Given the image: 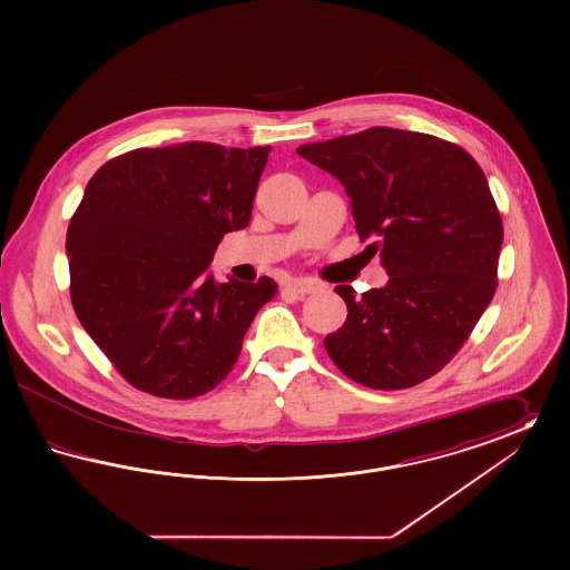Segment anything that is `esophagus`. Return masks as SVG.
<instances>
[{"mask_svg":"<svg viewBox=\"0 0 570 570\" xmlns=\"http://www.w3.org/2000/svg\"><path fill=\"white\" fill-rule=\"evenodd\" d=\"M284 288L295 293L301 298L307 297V295H316L318 291H323V286L318 282H314V279H291Z\"/></svg>","mask_w":570,"mask_h":570,"instance_id":"34e87169","label":"esophagus"}]
</instances>
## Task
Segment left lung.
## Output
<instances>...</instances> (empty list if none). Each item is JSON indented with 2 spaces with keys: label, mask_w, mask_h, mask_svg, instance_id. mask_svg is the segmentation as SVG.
<instances>
[{
  "label": "left lung",
  "mask_w": 570,
  "mask_h": 570,
  "mask_svg": "<svg viewBox=\"0 0 570 570\" xmlns=\"http://www.w3.org/2000/svg\"><path fill=\"white\" fill-rule=\"evenodd\" d=\"M348 194L354 226L389 275L361 297L335 293L348 318L325 337L348 379L380 391L434 376L495 293L502 219L485 173L458 145L374 126L297 147Z\"/></svg>",
  "instance_id": "1"
}]
</instances>
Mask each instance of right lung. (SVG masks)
I'll return each mask as SVG.
<instances>
[{"instance_id": "right-lung-1", "label": "right lung", "mask_w": 570, "mask_h": 570, "mask_svg": "<svg viewBox=\"0 0 570 570\" xmlns=\"http://www.w3.org/2000/svg\"><path fill=\"white\" fill-rule=\"evenodd\" d=\"M272 147L205 140L135 149L100 166L68 226L70 295L82 328L136 389L190 400L233 370L277 284L209 269L249 224Z\"/></svg>"}]
</instances>
